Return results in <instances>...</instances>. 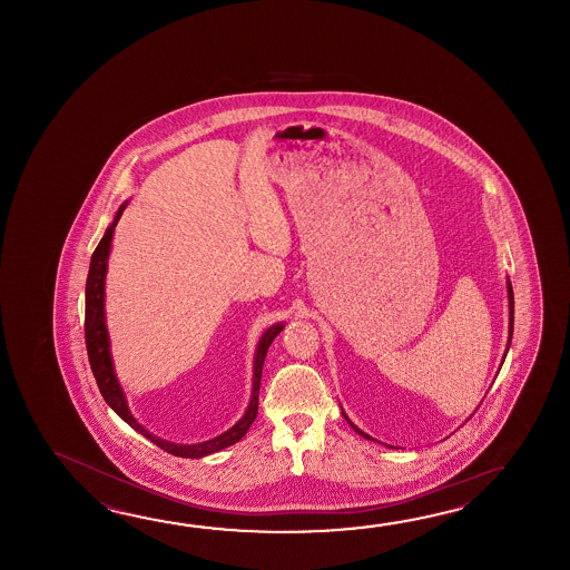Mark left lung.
Here are the masks:
<instances>
[{"instance_id":"left-lung-1","label":"left lung","mask_w":570,"mask_h":570,"mask_svg":"<svg viewBox=\"0 0 570 570\" xmlns=\"http://www.w3.org/2000/svg\"><path fill=\"white\" fill-rule=\"evenodd\" d=\"M508 297H509V338H508V351L509 344H511V336H513V289H511V283L508 281ZM508 351H505V356H508ZM342 415L346 417V413L342 412ZM346 422L352 425V430L356 432V434H361V436L366 438V440H373V438L368 436V434H364L363 430H358L356 425L352 424L351 420L346 417Z\"/></svg>"}]
</instances>
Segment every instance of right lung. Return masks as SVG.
<instances>
[{
	"instance_id": "add662e5",
	"label": "right lung",
	"mask_w": 570,
	"mask_h": 570,
	"mask_svg": "<svg viewBox=\"0 0 570 570\" xmlns=\"http://www.w3.org/2000/svg\"><path fill=\"white\" fill-rule=\"evenodd\" d=\"M124 207H126V204L120 206L116 218L109 224L108 230L104 234V238L97 244V248L94 250V255H91L89 275H87L86 344L89 364H91L97 387L101 391L104 400H106V403H108L114 412L120 415L126 424L132 425L136 432H140L153 444H157L158 449H163L165 452H169V454L181 456V459H202V456L214 454L218 450L228 449L232 444H236L238 440H243L250 424L255 422L256 413H258V389H261L263 364H265L268 346H271V342L283 330V324H275V326L268 327L267 332L263 334V338L258 340V348H256L255 354V375H253V397H250L246 413L236 424L232 425L228 432L212 438L207 442H202V444H175V442H169V440H163V438L150 434L146 428L136 422V417H134L128 403H126V395L121 391L120 381H118L116 371H114V361H111V352H109L108 327H106V309H104V305H106L104 303V295H106L109 246H111L114 228H116V224L120 219Z\"/></svg>"
}]
</instances>
